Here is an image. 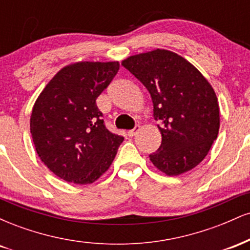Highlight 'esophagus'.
Instances as JSON below:
<instances>
[{
    "label": "esophagus",
    "instance_id": "esophagus-1",
    "mask_svg": "<svg viewBox=\"0 0 250 250\" xmlns=\"http://www.w3.org/2000/svg\"><path fill=\"white\" fill-rule=\"evenodd\" d=\"M140 129H141V125H135L134 129H131V130L128 131V135H129V136H130V137H133V136H135V135H136L137 133H139Z\"/></svg>",
    "mask_w": 250,
    "mask_h": 250
}]
</instances>
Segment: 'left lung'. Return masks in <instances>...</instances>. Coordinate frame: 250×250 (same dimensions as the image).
I'll use <instances>...</instances> for the list:
<instances>
[{
    "label": "left lung",
    "mask_w": 250,
    "mask_h": 250,
    "mask_svg": "<svg viewBox=\"0 0 250 250\" xmlns=\"http://www.w3.org/2000/svg\"><path fill=\"white\" fill-rule=\"evenodd\" d=\"M122 65L148 89L161 123L162 142L150 161L168 176L191 170L219 134L220 108L210 83L190 62L166 49L129 56Z\"/></svg>",
    "instance_id": "8db88e82"
}]
</instances>
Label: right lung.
I'll return each mask as SVG.
<instances>
[{
	"label": "right lung",
	"instance_id": "1",
	"mask_svg": "<svg viewBox=\"0 0 250 250\" xmlns=\"http://www.w3.org/2000/svg\"><path fill=\"white\" fill-rule=\"evenodd\" d=\"M120 63L81 61L65 65L37 97L30 133L41 161L60 179L95 182L115 159L123 137L105 128L96 99Z\"/></svg>",
	"mask_w": 250,
	"mask_h": 250
}]
</instances>
